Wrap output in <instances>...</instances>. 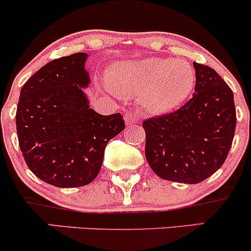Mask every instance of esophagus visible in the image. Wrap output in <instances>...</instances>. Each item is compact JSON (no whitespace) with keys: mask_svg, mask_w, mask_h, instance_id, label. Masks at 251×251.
Returning <instances> with one entry per match:
<instances>
[{"mask_svg":"<svg viewBox=\"0 0 251 251\" xmlns=\"http://www.w3.org/2000/svg\"><path fill=\"white\" fill-rule=\"evenodd\" d=\"M138 116L137 114H133V113H127L125 114V122L127 125H133V124L138 123Z\"/></svg>","mask_w":251,"mask_h":251,"instance_id":"obj_1","label":"esophagus"}]
</instances>
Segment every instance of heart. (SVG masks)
<instances>
[{
    "mask_svg": "<svg viewBox=\"0 0 251 251\" xmlns=\"http://www.w3.org/2000/svg\"><path fill=\"white\" fill-rule=\"evenodd\" d=\"M109 86L119 93H138L142 105L154 113L177 108L195 87V72L181 60L150 57L116 63L107 73Z\"/></svg>",
    "mask_w": 251,
    "mask_h": 251,
    "instance_id": "heart-1",
    "label": "heart"
}]
</instances>
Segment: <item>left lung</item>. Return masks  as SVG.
<instances>
[{"instance_id":"left-lung-1","label":"left lung","mask_w":251,"mask_h":251,"mask_svg":"<svg viewBox=\"0 0 251 251\" xmlns=\"http://www.w3.org/2000/svg\"><path fill=\"white\" fill-rule=\"evenodd\" d=\"M195 93L177 111L143 122L145 157L163 179L197 184L226 162L236 128L234 93L211 67L194 62Z\"/></svg>"}]
</instances>
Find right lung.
<instances>
[{"label":"right lung","instance_id":"1","mask_svg":"<svg viewBox=\"0 0 251 251\" xmlns=\"http://www.w3.org/2000/svg\"><path fill=\"white\" fill-rule=\"evenodd\" d=\"M86 53L51 60L25 83L16 111L19 145L30 171L56 188L96 179L107 143L125 128L120 113L89 108Z\"/></svg>","mask_w":251,"mask_h":251}]
</instances>
